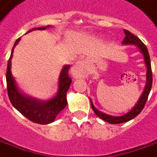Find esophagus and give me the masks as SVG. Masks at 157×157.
<instances>
[{
	"instance_id": "34e87169",
	"label": "esophagus",
	"mask_w": 157,
	"mask_h": 157,
	"mask_svg": "<svg viewBox=\"0 0 157 157\" xmlns=\"http://www.w3.org/2000/svg\"><path fill=\"white\" fill-rule=\"evenodd\" d=\"M71 72L76 77H84L86 74V67L83 62H78L71 69Z\"/></svg>"
}]
</instances>
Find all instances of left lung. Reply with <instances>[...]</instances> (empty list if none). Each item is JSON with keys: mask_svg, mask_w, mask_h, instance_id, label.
Here are the masks:
<instances>
[{"mask_svg": "<svg viewBox=\"0 0 157 157\" xmlns=\"http://www.w3.org/2000/svg\"><path fill=\"white\" fill-rule=\"evenodd\" d=\"M125 37L123 40V44L124 45H128V44H132V45H136L137 47H139L140 52L144 54V58L145 65L147 66V83L145 86V89L143 94L141 96L140 99L137 102V104L136 105L135 107L130 110V112H128L127 114L122 116V117H112V116L106 115L105 113L101 112L99 110H98L96 109L92 102L91 100V108L93 111L95 112V114L98 117H99L101 119L105 120V122H108L110 124H122V123H125L128 121L133 119L134 117H136V116L139 114L140 112L143 110V109L144 108L146 101L148 99V97L150 94V90H151V86H152V71H151V64H150V55H149V52L148 49L145 46L144 44L143 43V41L140 40L138 37H136L134 35L133 33H131L130 31L128 30H124Z\"/></svg>", "mask_w": 157, "mask_h": 157, "instance_id": "8db88e82", "label": "left lung"}]
</instances>
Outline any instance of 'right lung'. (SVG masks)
<instances>
[{
	"label": "right lung",
	"mask_w": 157,
	"mask_h": 157,
	"mask_svg": "<svg viewBox=\"0 0 157 157\" xmlns=\"http://www.w3.org/2000/svg\"><path fill=\"white\" fill-rule=\"evenodd\" d=\"M48 27L49 26H47L46 27L33 28L28 32H31L32 30H35V29L44 30ZM20 40L21 37L14 43L11 52V55L7 63L6 79H7V94L9 100L16 110H19L22 115L33 123L40 124H47L52 123L55 120L56 116L67 105L66 92L71 83V78L68 75L70 66H65L63 67L59 75V91L53 98L48 101H40L25 96L19 91L14 78L11 73V59L13 57V52L14 47L20 41Z\"/></svg>",
	"instance_id": "right-lung-1"
}]
</instances>
